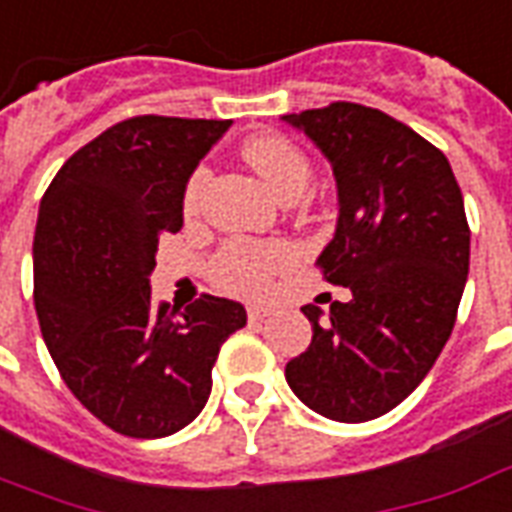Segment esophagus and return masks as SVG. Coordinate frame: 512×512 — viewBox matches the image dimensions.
Masks as SVG:
<instances>
[{
	"label": "esophagus",
	"mask_w": 512,
	"mask_h": 512,
	"mask_svg": "<svg viewBox=\"0 0 512 512\" xmlns=\"http://www.w3.org/2000/svg\"><path fill=\"white\" fill-rule=\"evenodd\" d=\"M246 314H249V320L255 323V320H266L268 314H271V309H268V306L252 304V306H249V309H246Z\"/></svg>",
	"instance_id": "34e87169"
}]
</instances>
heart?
I'll return each mask as SVG.
<instances>
[{
	"instance_id": "1",
	"label": "heart",
	"mask_w": 512,
	"mask_h": 512,
	"mask_svg": "<svg viewBox=\"0 0 512 512\" xmlns=\"http://www.w3.org/2000/svg\"><path fill=\"white\" fill-rule=\"evenodd\" d=\"M244 160L252 165L257 176L263 179L276 198L282 200L293 192H304L312 179V168L293 143L279 135H257L244 143ZM208 170H192L187 187H184V211L192 214L200 203L206 187ZM293 249L282 241H227L211 260V279L222 290L236 295L266 293L271 279L293 266Z\"/></svg>"
}]
</instances>
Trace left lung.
Instances as JSON below:
<instances>
[{
    "label": "left lung",
    "mask_w": 512,
    "mask_h": 512,
    "mask_svg": "<svg viewBox=\"0 0 512 512\" xmlns=\"http://www.w3.org/2000/svg\"><path fill=\"white\" fill-rule=\"evenodd\" d=\"M331 162L339 219L317 266L350 287L331 312L306 304L312 344L285 366L306 407L339 423L391 412L429 374L456 323L469 225L448 157L358 102L287 113Z\"/></svg>",
    "instance_id": "obj_1"
}]
</instances>
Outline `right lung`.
<instances>
[{"instance_id":"right-lung-1","label":"right lung","mask_w":512,"mask_h":512,"mask_svg":"<svg viewBox=\"0 0 512 512\" xmlns=\"http://www.w3.org/2000/svg\"><path fill=\"white\" fill-rule=\"evenodd\" d=\"M233 121L135 116L64 162L34 227V309L67 388L124 437L160 439L198 418L211 369L246 325L238 301H151L162 233L184 225L192 170Z\"/></svg>"}]
</instances>
